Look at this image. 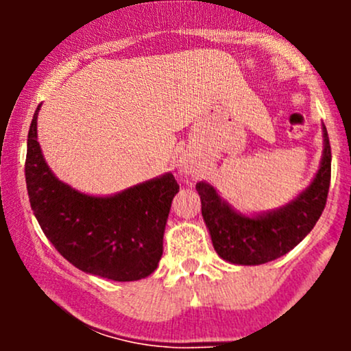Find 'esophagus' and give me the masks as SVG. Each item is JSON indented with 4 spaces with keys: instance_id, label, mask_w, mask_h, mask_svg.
Instances as JSON below:
<instances>
[{
    "instance_id": "1",
    "label": "esophagus",
    "mask_w": 351,
    "mask_h": 351,
    "mask_svg": "<svg viewBox=\"0 0 351 351\" xmlns=\"http://www.w3.org/2000/svg\"><path fill=\"white\" fill-rule=\"evenodd\" d=\"M184 170H186V173L191 171V168H189V165H184Z\"/></svg>"
}]
</instances>
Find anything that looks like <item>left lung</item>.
<instances>
[{
	"label": "left lung",
	"instance_id": "1",
	"mask_svg": "<svg viewBox=\"0 0 351 351\" xmlns=\"http://www.w3.org/2000/svg\"><path fill=\"white\" fill-rule=\"evenodd\" d=\"M324 152L312 183L292 201L271 211L244 215L217 195L216 188L199 181L196 191L201 213L221 259L237 265L271 263L292 251L312 231L327 203L332 171V152L325 125Z\"/></svg>",
	"mask_w": 351,
	"mask_h": 351
}]
</instances>
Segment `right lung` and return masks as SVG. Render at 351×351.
I'll return each mask as SVG.
<instances>
[{"instance_id":"right-lung-1","label":"right lung","mask_w":351,"mask_h":351,"mask_svg":"<svg viewBox=\"0 0 351 351\" xmlns=\"http://www.w3.org/2000/svg\"><path fill=\"white\" fill-rule=\"evenodd\" d=\"M41 107V106H39ZM38 110L27 134L26 186L36 219L64 259L82 272L117 282L140 280L158 267L171 201V173L108 196L80 193L60 181L38 142Z\"/></svg>"}]
</instances>
